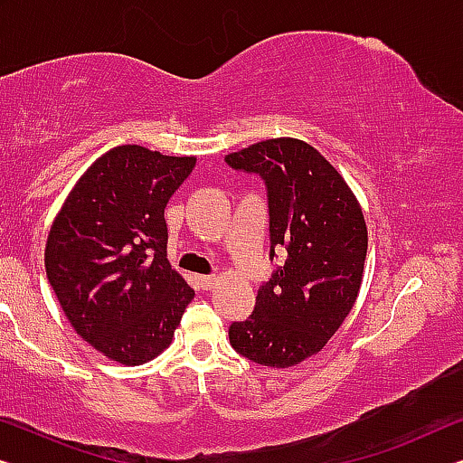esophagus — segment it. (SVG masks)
<instances>
[{
  "label": "esophagus",
  "mask_w": 463,
  "mask_h": 463,
  "mask_svg": "<svg viewBox=\"0 0 463 463\" xmlns=\"http://www.w3.org/2000/svg\"><path fill=\"white\" fill-rule=\"evenodd\" d=\"M216 280H218V276H213V274L199 276V285H202L203 288H212L213 285H216Z\"/></svg>",
  "instance_id": "obj_1"
}]
</instances>
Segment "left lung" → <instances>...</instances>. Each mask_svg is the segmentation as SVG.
<instances>
[{
	"label": "left lung",
	"mask_w": 463,
	"mask_h": 463,
	"mask_svg": "<svg viewBox=\"0 0 463 463\" xmlns=\"http://www.w3.org/2000/svg\"><path fill=\"white\" fill-rule=\"evenodd\" d=\"M224 160L264 178L270 258L287 251L253 314L231 324V345L255 364L288 368L318 354L354 307L368 251L364 213L339 170L306 141L266 139Z\"/></svg>",
	"instance_id": "left-lung-1"
}]
</instances>
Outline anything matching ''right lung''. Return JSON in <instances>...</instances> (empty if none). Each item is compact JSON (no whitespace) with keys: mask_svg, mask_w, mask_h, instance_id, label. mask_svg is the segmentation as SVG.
<instances>
[{"mask_svg":"<svg viewBox=\"0 0 463 463\" xmlns=\"http://www.w3.org/2000/svg\"><path fill=\"white\" fill-rule=\"evenodd\" d=\"M195 162L118 145L89 165L53 220L47 279L72 328L109 360L160 355L195 298L165 258L164 218Z\"/></svg>","mask_w":463,"mask_h":463,"instance_id":"add662e5","label":"right lung"}]
</instances>
